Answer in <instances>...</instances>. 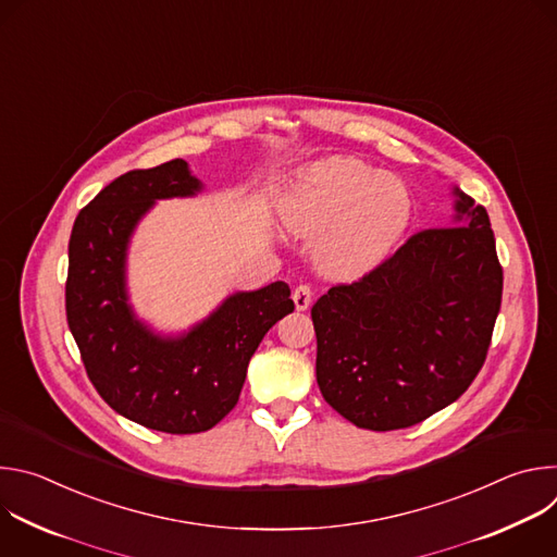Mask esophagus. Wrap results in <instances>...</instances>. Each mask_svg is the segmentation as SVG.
Here are the masks:
<instances>
[{
	"label": "esophagus",
	"mask_w": 557,
	"mask_h": 557,
	"mask_svg": "<svg viewBox=\"0 0 557 557\" xmlns=\"http://www.w3.org/2000/svg\"><path fill=\"white\" fill-rule=\"evenodd\" d=\"M293 301H295L297 310H306L310 306V301H312V288L308 284H299L293 290Z\"/></svg>",
	"instance_id": "esophagus-1"
}]
</instances>
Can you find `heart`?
Listing matches in <instances>:
<instances>
[{
  "mask_svg": "<svg viewBox=\"0 0 557 557\" xmlns=\"http://www.w3.org/2000/svg\"><path fill=\"white\" fill-rule=\"evenodd\" d=\"M406 185L350 156L304 168L282 202L295 235H317L314 260L326 275L357 277L387 258L408 228Z\"/></svg>",
  "mask_w": 557,
  "mask_h": 557,
  "instance_id": "1",
  "label": "heart"
}]
</instances>
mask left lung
<instances>
[{
  "mask_svg": "<svg viewBox=\"0 0 557 557\" xmlns=\"http://www.w3.org/2000/svg\"><path fill=\"white\" fill-rule=\"evenodd\" d=\"M451 226L425 228L312 306L317 383L357 428L417 425L481 372L503 299L487 209L454 189Z\"/></svg>",
  "mask_w": 557,
  "mask_h": 557,
  "instance_id": "1",
  "label": "left lung"
}]
</instances>
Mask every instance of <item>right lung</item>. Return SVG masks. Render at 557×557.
<instances>
[{"label": "right lung", "mask_w": 557, "mask_h": 557, "mask_svg": "<svg viewBox=\"0 0 557 557\" xmlns=\"http://www.w3.org/2000/svg\"><path fill=\"white\" fill-rule=\"evenodd\" d=\"M200 187L181 158L132 170L78 211L67 245L65 314L92 385L121 417L168 434L220 423L262 337L295 310L288 284L273 282L226 297L183 337H158L136 320L125 290L129 235L156 200Z\"/></svg>", "instance_id": "obj_1"}]
</instances>
